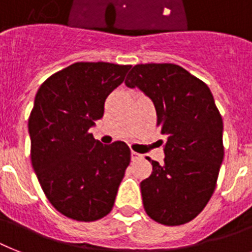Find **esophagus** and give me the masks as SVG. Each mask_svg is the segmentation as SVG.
<instances>
[{"mask_svg": "<svg viewBox=\"0 0 252 252\" xmlns=\"http://www.w3.org/2000/svg\"><path fill=\"white\" fill-rule=\"evenodd\" d=\"M130 157H132V160H138V159L142 158V155L138 154V153H136V151H132V154H130Z\"/></svg>", "mask_w": 252, "mask_h": 252, "instance_id": "1", "label": "esophagus"}]
</instances>
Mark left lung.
<instances>
[{
	"instance_id": "obj_1",
	"label": "left lung",
	"mask_w": 252,
	"mask_h": 252,
	"mask_svg": "<svg viewBox=\"0 0 252 252\" xmlns=\"http://www.w3.org/2000/svg\"><path fill=\"white\" fill-rule=\"evenodd\" d=\"M126 85L153 99L157 126L165 136L164 161L147 158L153 172L141 183L145 211L163 225L191 221L212 197L224 158L214 95L202 80L172 63L136 64Z\"/></svg>"
}]
</instances>
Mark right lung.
Listing matches in <instances>:
<instances>
[{
	"label": "right lung",
	"instance_id": "obj_1",
	"mask_svg": "<svg viewBox=\"0 0 252 252\" xmlns=\"http://www.w3.org/2000/svg\"><path fill=\"white\" fill-rule=\"evenodd\" d=\"M129 64L77 62L41 84L28 119L31 161L53 207L77 221L111 212L130 149L103 145L89 132L105 101L124 81Z\"/></svg>",
	"mask_w": 252,
	"mask_h": 252
}]
</instances>
